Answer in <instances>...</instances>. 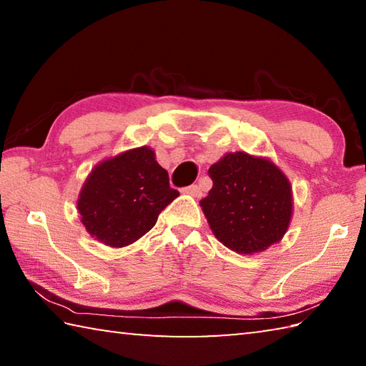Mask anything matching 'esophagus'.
Here are the masks:
<instances>
[{
  "label": "esophagus",
  "mask_w": 366,
  "mask_h": 366,
  "mask_svg": "<svg viewBox=\"0 0 366 366\" xmlns=\"http://www.w3.org/2000/svg\"><path fill=\"white\" fill-rule=\"evenodd\" d=\"M184 192H185V194L194 195V197H200V195H202L200 185H197V184H192V185H189V187H185Z\"/></svg>",
  "instance_id": "esophagus-1"
}]
</instances>
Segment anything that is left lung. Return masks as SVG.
Returning a JSON list of instances; mask_svg holds the SVG:
<instances>
[{"label": "left lung", "mask_w": 366, "mask_h": 366, "mask_svg": "<svg viewBox=\"0 0 366 366\" xmlns=\"http://www.w3.org/2000/svg\"><path fill=\"white\" fill-rule=\"evenodd\" d=\"M208 174L213 187L200 207L219 242L237 253H255L281 240L292 216V194L277 166L237 152Z\"/></svg>", "instance_id": "left-lung-1"}]
</instances>
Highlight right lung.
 <instances>
[{"mask_svg": "<svg viewBox=\"0 0 366 366\" xmlns=\"http://www.w3.org/2000/svg\"><path fill=\"white\" fill-rule=\"evenodd\" d=\"M176 197L168 171L142 147L98 164L80 190L77 209L92 237L124 247L150 231Z\"/></svg>", "mask_w": 366, "mask_h": 366, "instance_id": "add662e5", "label": "right lung"}]
</instances>
